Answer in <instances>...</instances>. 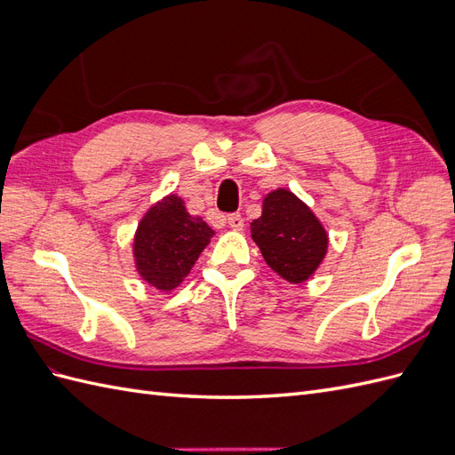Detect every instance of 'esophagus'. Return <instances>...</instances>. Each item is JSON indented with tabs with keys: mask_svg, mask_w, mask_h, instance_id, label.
I'll return each instance as SVG.
<instances>
[{
	"mask_svg": "<svg viewBox=\"0 0 455 455\" xmlns=\"http://www.w3.org/2000/svg\"><path fill=\"white\" fill-rule=\"evenodd\" d=\"M228 224H229V228L231 229H243L244 228V220H243V216L241 214H229L228 216Z\"/></svg>",
	"mask_w": 455,
	"mask_h": 455,
	"instance_id": "1",
	"label": "esophagus"
}]
</instances>
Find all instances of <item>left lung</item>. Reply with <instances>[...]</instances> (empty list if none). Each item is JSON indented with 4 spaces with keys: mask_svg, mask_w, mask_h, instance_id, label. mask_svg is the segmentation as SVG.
Masks as SVG:
<instances>
[{
    "mask_svg": "<svg viewBox=\"0 0 455 455\" xmlns=\"http://www.w3.org/2000/svg\"><path fill=\"white\" fill-rule=\"evenodd\" d=\"M266 264L288 283L307 281L328 251V233L309 206L291 189H275L251 224Z\"/></svg>",
    "mask_w": 455,
    "mask_h": 455,
    "instance_id": "1",
    "label": "left lung"
}]
</instances>
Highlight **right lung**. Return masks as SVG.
Here are the masks:
<instances>
[{"label": "right lung", "instance_id": "obj_1", "mask_svg": "<svg viewBox=\"0 0 455 455\" xmlns=\"http://www.w3.org/2000/svg\"><path fill=\"white\" fill-rule=\"evenodd\" d=\"M214 231L203 218L191 216L178 196L156 203L136 229L132 254L140 277L161 292L180 284Z\"/></svg>", "mask_w": 455, "mask_h": 455}]
</instances>
